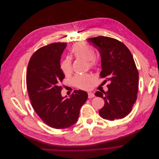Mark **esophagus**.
I'll return each mask as SVG.
<instances>
[{
  "label": "esophagus",
  "instance_id": "obj_1",
  "mask_svg": "<svg viewBox=\"0 0 159 159\" xmlns=\"http://www.w3.org/2000/svg\"><path fill=\"white\" fill-rule=\"evenodd\" d=\"M88 98H93L94 97V94L93 93H91V92H88Z\"/></svg>",
  "mask_w": 159,
  "mask_h": 159
}]
</instances>
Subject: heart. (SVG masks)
<instances>
[{
  "label": "heart",
  "mask_w": 159,
  "mask_h": 159,
  "mask_svg": "<svg viewBox=\"0 0 159 159\" xmlns=\"http://www.w3.org/2000/svg\"><path fill=\"white\" fill-rule=\"evenodd\" d=\"M71 53L76 58H81L87 61L88 64L91 67L96 65V52L89 45L85 43H79L71 48ZM60 68L65 75L71 74L72 71L71 59L69 57L63 59L60 63ZM93 78L89 75H76L73 78V82L75 85L81 89H86L89 87Z\"/></svg>",
  "instance_id": "obj_1"
}]
</instances>
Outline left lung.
<instances>
[{
    "instance_id": "obj_1",
    "label": "left lung",
    "mask_w": 159,
    "mask_h": 159,
    "mask_svg": "<svg viewBox=\"0 0 159 159\" xmlns=\"http://www.w3.org/2000/svg\"><path fill=\"white\" fill-rule=\"evenodd\" d=\"M88 41L100 51V76L110 83L107 91L95 93L105 100L99 114L110 121L123 118L131 112L137 98L139 72L133 56L123 43L111 38L98 36Z\"/></svg>"
}]
</instances>
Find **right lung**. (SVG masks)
<instances>
[{
	"mask_svg": "<svg viewBox=\"0 0 159 159\" xmlns=\"http://www.w3.org/2000/svg\"><path fill=\"white\" fill-rule=\"evenodd\" d=\"M65 43H55L42 47L31 56L26 75L29 98L36 113L46 125L63 129L76 123L80 110L88 99V94L75 90L70 98L61 96L60 86L65 76L60 61Z\"/></svg>",
	"mask_w": 159,
	"mask_h": 159,
	"instance_id": "obj_1",
	"label": "right lung"
}]
</instances>
